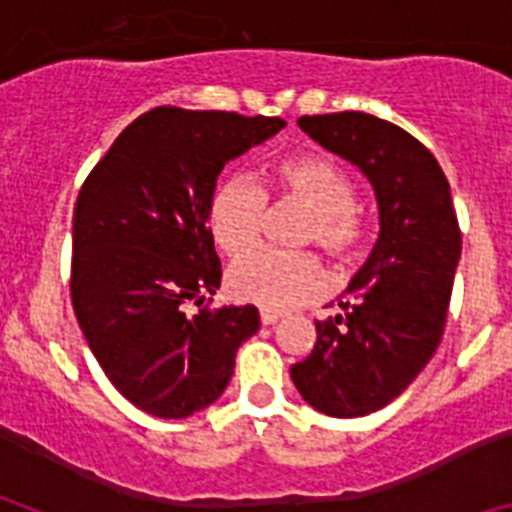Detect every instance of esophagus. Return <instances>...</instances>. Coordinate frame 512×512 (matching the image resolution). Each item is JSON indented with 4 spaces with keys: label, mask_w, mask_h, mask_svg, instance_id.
I'll use <instances>...</instances> for the list:
<instances>
[{
    "label": "esophagus",
    "mask_w": 512,
    "mask_h": 512,
    "mask_svg": "<svg viewBox=\"0 0 512 512\" xmlns=\"http://www.w3.org/2000/svg\"><path fill=\"white\" fill-rule=\"evenodd\" d=\"M279 318H282L279 312H274V310H261V323H264V325L279 323Z\"/></svg>",
    "instance_id": "esophagus-1"
}]
</instances>
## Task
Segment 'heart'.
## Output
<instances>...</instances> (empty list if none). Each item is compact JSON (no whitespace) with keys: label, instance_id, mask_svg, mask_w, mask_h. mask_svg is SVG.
Here are the masks:
<instances>
[{"label":"heart","instance_id":"1","mask_svg":"<svg viewBox=\"0 0 512 512\" xmlns=\"http://www.w3.org/2000/svg\"><path fill=\"white\" fill-rule=\"evenodd\" d=\"M269 197H287L307 207L300 243H315L330 261L346 266L369 246V228L354 207L356 187L338 161L325 153H287L271 161L264 184L246 176L217 182L207 200V228L228 256H240L259 243ZM323 289V269L312 253L259 248L230 266L228 292L238 302L289 310Z\"/></svg>","mask_w":512,"mask_h":512}]
</instances>
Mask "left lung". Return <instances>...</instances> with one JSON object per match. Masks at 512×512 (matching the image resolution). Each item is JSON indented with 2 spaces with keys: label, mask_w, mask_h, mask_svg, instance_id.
<instances>
[{
  "label": "left lung",
  "mask_w": 512,
  "mask_h": 512,
  "mask_svg": "<svg viewBox=\"0 0 512 512\" xmlns=\"http://www.w3.org/2000/svg\"><path fill=\"white\" fill-rule=\"evenodd\" d=\"M297 122L359 166L377 194L382 230L374 253L348 284L336 318L315 320V348L289 372L315 410L359 418L402 395L436 354L461 256L459 220L438 161L402 128L366 112Z\"/></svg>",
  "instance_id": "obj_1"
}]
</instances>
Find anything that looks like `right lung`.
Instances as JSON below:
<instances>
[{"instance_id": "right-lung-1", "label": "right lung", "mask_w": 512, "mask_h": 512, "mask_svg": "<svg viewBox=\"0 0 512 512\" xmlns=\"http://www.w3.org/2000/svg\"><path fill=\"white\" fill-rule=\"evenodd\" d=\"M284 125L156 107L117 135L81 184L71 302L102 372L135 408L189 418L212 405L233 377L238 346L259 330L253 305L210 307L223 269L207 200L230 158ZM194 304L201 310L189 313Z\"/></svg>"}]
</instances>
